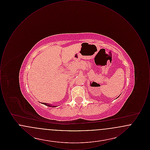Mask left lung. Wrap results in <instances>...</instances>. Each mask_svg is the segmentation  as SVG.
Masks as SVG:
<instances>
[{
	"label": "left lung",
	"instance_id": "1",
	"mask_svg": "<svg viewBox=\"0 0 150 150\" xmlns=\"http://www.w3.org/2000/svg\"><path fill=\"white\" fill-rule=\"evenodd\" d=\"M118 97H117V98H118Z\"/></svg>",
	"mask_w": 150,
	"mask_h": 150
}]
</instances>
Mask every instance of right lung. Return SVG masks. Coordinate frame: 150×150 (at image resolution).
Segmentation results:
<instances>
[{
	"mask_svg": "<svg viewBox=\"0 0 150 150\" xmlns=\"http://www.w3.org/2000/svg\"><path fill=\"white\" fill-rule=\"evenodd\" d=\"M42 103V104H44V105H46V106H49V107H57V106H53V105H50V104H49V103Z\"/></svg>",
	"mask_w": 150,
	"mask_h": 150,
	"instance_id": "1",
	"label": "right lung"
}]
</instances>
